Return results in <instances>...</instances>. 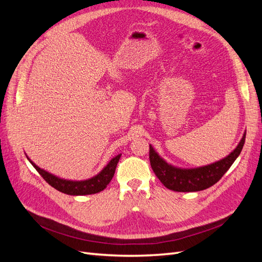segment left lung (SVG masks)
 <instances>
[{
    "mask_svg": "<svg viewBox=\"0 0 262 262\" xmlns=\"http://www.w3.org/2000/svg\"><path fill=\"white\" fill-rule=\"evenodd\" d=\"M246 139V132L239 144L223 160L203 167L181 169L166 163L149 145V162L152 169L162 184L178 192H193L210 188L223 177L241 154Z\"/></svg>",
    "mask_w": 262,
    "mask_h": 262,
    "instance_id": "8db88e82",
    "label": "left lung"
}]
</instances>
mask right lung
<instances>
[{"label": "right lung", "mask_w": 262, "mask_h": 262, "mask_svg": "<svg viewBox=\"0 0 262 262\" xmlns=\"http://www.w3.org/2000/svg\"><path fill=\"white\" fill-rule=\"evenodd\" d=\"M120 156L121 155H117L116 157H114L97 176L82 181H72L55 177L51 175V173L47 172L46 170L39 168L35 163L31 162L28 157L27 158L31 163V165L36 168V170L40 173V176L48 182L50 186H52L54 189H57L58 191L70 195H85L100 192L107 187V185L115 175L117 164L119 160H120Z\"/></svg>", "instance_id": "1"}]
</instances>
